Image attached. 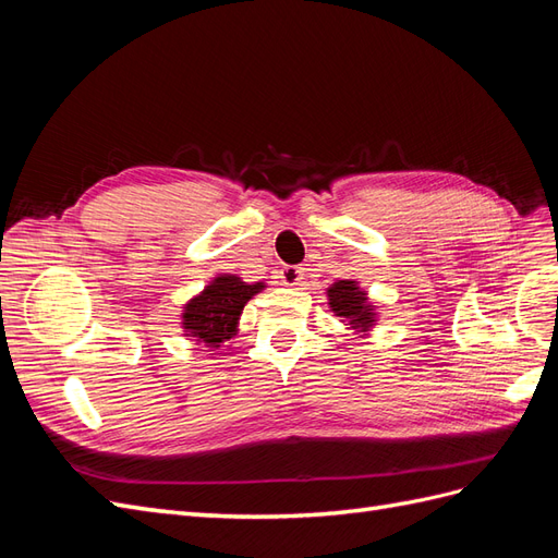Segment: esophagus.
Wrapping results in <instances>:
<instances>
[{
    "instance_id": "obj_1",
    "label": "esophagus",
    "mask_w": 558,
    "mask_h": 558,
    "mask_svg": "<svg viewBox=\"0 0 558 558\" xmlns=\"http://www.w3.org/2000/svg\"><path fill=\"white\" fill-rule=\"evenodd\" d=\"M300 279H302V267H298V265H286V267L281 269V281H283L286 286H298Z\"/></svg>"
}]
</instances>
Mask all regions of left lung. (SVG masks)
<instances>
[{
	"mask_svg": "<svg viewBox=\"0 0 558 558\" xmlns=\"http://www.w3.org/2000/svg\"><path fill=\"white\" fill-rule=\"evenodd\" d=\"M328 300L335 316L344 318L353 330L365 332L375 326L373 305H369L365 291L359 289L356 281H335L328 289Z\"/></svg>",
	"mask_w": 558,
	"mask_h": 558,
	"instance_id": "left-lung-1",
	"label": "left lung"
}]
</instances>
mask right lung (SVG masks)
Here are the masks:
<instances>
[{"label":"right lung","mask_w":558,"mask_h":558,"mask_svg":"<svg viewBox=\"0 0 558 558\" xmlns=\"http://www.w3.org/2000/svg\"><path fill=\"white\" fill-rule=\"evenodd\" d=\"M263 289V281L246 283L234 275L216 277L183 307L185 335L195 337V342H202L211 351L221 349V344L238 332V320L246 302Z\"/></svg>","instance_id":"obj_1"}]
</instances>
